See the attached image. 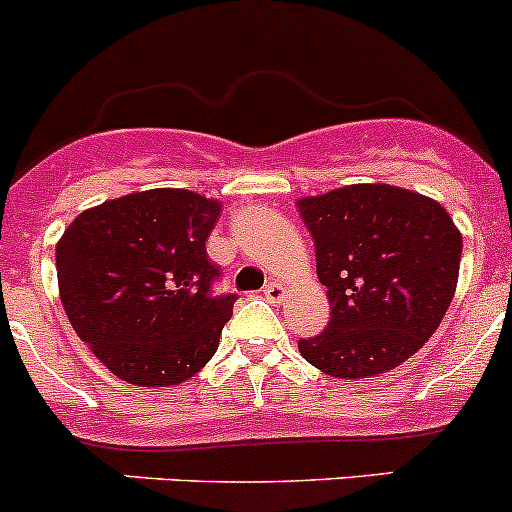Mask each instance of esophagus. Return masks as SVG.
<instances>
[{
	"mask_svg": "<svg viewBox=\"0 0 512 512\" xmlns=\"http://www.w3.org/2000/svg\"><path fill=\"white\" fill-rule=\"evenodd\" d=\"M262 292H265L267 300L280 302L282 297H285V285H282V282H277V280H272V282H267L265 287H262Z\"/></svg>",
	"mask_w": 512,
	"mask_h": 512,
	"instance_id": "obj_1",
	"label": "esophagus"
}]
</instances>
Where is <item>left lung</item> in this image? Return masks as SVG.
<instances>
[{
  "mask_svg": "<svg viewBox=\"0 0 512 512\" xmlns=\"http://www.w3.org/2000/svg\"><path fill=\"white\" fill-rule=\"evenodd\" d=\"M332 312L297 342L332 377L380 375L420 350L458 285L463 237L445 207L393 185H350L297 202Z\"/></svg>",
  "mask_w": 512,
  "mask_h": 512,
  "instance_id": "obj_1",
  "label": "left lung"
}]
</instances>
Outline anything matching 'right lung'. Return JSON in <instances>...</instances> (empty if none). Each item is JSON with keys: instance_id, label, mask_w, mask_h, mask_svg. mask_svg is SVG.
<instances>
[{"instance_id": "add662e5", "label": "right lung", "mask_w": 512, "mask_h": 512, "mask_svg": "<svg viewBox=\"0 0 512 512\" xmlns=\"http://www.w3.org/2000/svg\"><path fill=\"white\" fill-rule=\"evenodd\" d=\"M220 202L147 190L82 212L57 242L64 312L107 370L167 388L210 362L237 295H212L207 237Z\"/></svg>"}]
</instances>
